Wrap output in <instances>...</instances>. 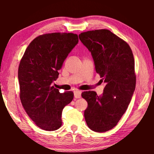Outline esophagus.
Here are the masks:
<instances>
[{"mask_svg":"<svg viewBox=\"0 0 154 154\" xmlns=\"http://www.w3.org/2000/svg\"><path fill=\"white\" fill-rule=\"evenodd\" d=\"M75 98H80L81 97V91L80 90H75L74 91Z\"/></svg>","mask_w":154,"mask_h":154,"instance_id":"34e87169","label":"esophagus"}]
</instances>
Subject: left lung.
Masks as SVG:
<instances>
[{
  "label": "left lung",
  "mask_w": 154,
  "mask_h": 154,
  "mask_svg": "<svg viewBox=\"0 0 154 154\" xmlns=\"http://www.w3.org/2000/svg\"><path fill=\"white\" fill-rule=\"evenodd\" d=\"M81 43L91 52L96 72L106 83L102 94L82 92L88 102L84 111L90 129L104 132L112 129L127 110L136 85L134 60L129 45L107 29L79 34Z\"/></svg>",
  "instance_id": "8db88e82"
}]
</instances>
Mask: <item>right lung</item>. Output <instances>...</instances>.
<instances>
[{"mask_svg":"<svg viewBox=\"0 0 154 154\" xmlns=\"http://www.w3.org/2000/svg\"><path fill=\"white\" fill-rule=\"evenodd\" d=\"M78 43V35L72 33L39 35L31 42L21 60L18 69L21 102L29 116L41 129H59L63 109L73 99V92L60 93L52 83Z\"/></svg>","mask_w":154,"mask_h":154,"instance_id":"1","label":"right lung"}]
</instances>
